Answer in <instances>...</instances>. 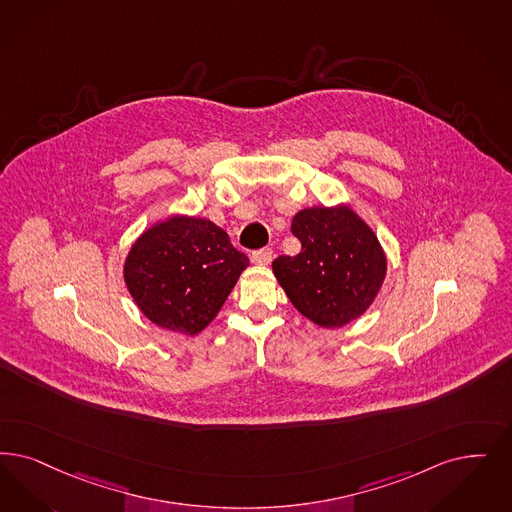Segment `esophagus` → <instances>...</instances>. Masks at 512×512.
<instances>
[{
    "label": "esophagus",
    "mask_w": 512,
    "mask_h": 512,
    "mask_svg": "<svg viewBox=\"0 0 512 512\" xmlns=\"http://www.w3.org/2000/svg\"><path fill=\"white\" fill-rule=\"evenodd\" d=\"M272 259H274V251L270 247H263V249H257L251 253V261L255 265H268Z\"/></svg>",
    "instance_id": "esophagus-1"
}]
</instances>
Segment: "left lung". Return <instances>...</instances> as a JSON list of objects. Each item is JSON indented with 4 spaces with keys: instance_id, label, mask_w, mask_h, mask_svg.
I'll return each instance as SVG.
<instances>
[{
    "instance_id": "1",
    "label": "left lung",
    "mask_w": 512,
    "mask_h": 512,
    "mask_svg": "<svg viewBox=\"0 0 512 512\" xmlns=\"http://www.w3.org/2000/svg\"><path fill=\"white\" fill-rule=\"evenodd\" d=\"M301 253L274 259L289 301L322 328H341L373 303L387 259L377 236L347 205L308 207L293 217Z\"/></svg>"
}]
</instances>
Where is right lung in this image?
Returning a JSON list of instances; mask_svg holds the SVG:
<instances>
[{
	"instance_id": "1",
	"label": "right lung",
	"mask_w": 512,
	"mask_h": 512,
	"mask_svg": "<svg viewBox=\"0 0 512 512\" xmlns=\"http://www.w3.org/2000/svg\"><path fill=\"white\" fill-rule=\"evenodd\" d=\"M247 265L223 228L179 215L144 232L125 259L123 276L150 322L196 335L217 316Z\"/></svg>"
}]
</instances>
